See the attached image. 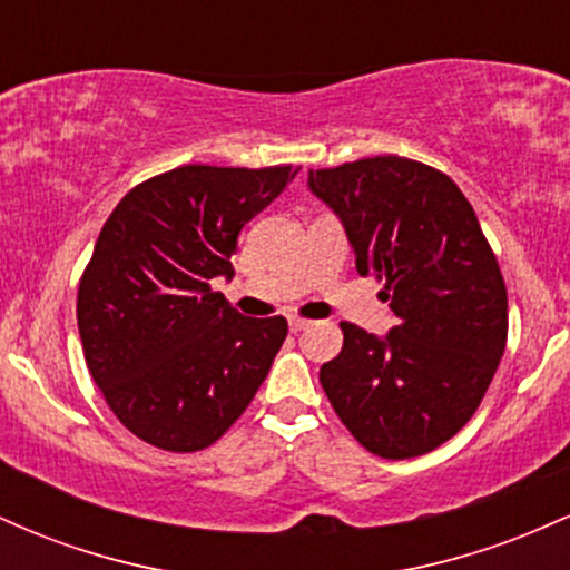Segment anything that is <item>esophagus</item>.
<instances>
[{
	"instance_id": "1",
	"label": "esophagus",
	"mask_w": 570,
	"mask_h": 570,
	"mask_svg": "<svg viewBox=\"0 0 570 570\" xmlns=\"http://www.w3.org/2000/svg\"><path fill=\"white\" fill-rule=\"evenodd\" d=\"M313 322L311 318H303V316H292L289 318V326H292V332H299V330H305V326H311Z\"/></svg>"
}]
</instances>
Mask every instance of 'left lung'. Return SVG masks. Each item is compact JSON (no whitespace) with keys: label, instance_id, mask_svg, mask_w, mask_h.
Instances as JSON below:
<instances>
[{"label":"left lung","instance_id":"obj_1","mask_svg":"<svg viewBox=\"0 0 570 570\" xmlns=\"http://www.w3.org/2000/svg\"><path fill=\"white\" fill-rule=\"evenodd\" d=\"M307 185L335 208L356 271L383 281L396 326L383 340L343 322V351L318 381L353 440L402 461L469 423L507 348L499 259L472 203L440 168L375 155L316 168Z\"/></svg>","mask_w":570,"mask_h":570}]
</instances>
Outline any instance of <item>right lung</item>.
Returning <instances> with one entry per match:
<instances>
[{
	"label": "right lung",
	"mask_w": 570,
	"mask_h": 570,
	"mask_svg": "<svg viewBox=\"0 0 570 570\" xmlns=\"http://www.w3.org/2000/svg\"><path fill=\"white\" fill-rule=\"evenodd\" d=\"M292 166H179L104 222L77 289L85 364L117 421L153 448L198 453L244 415L284 345V316L246 318L212 289L238 233Z\"/></svg>",
	"instance_id": "right-lung-1"
}]
</instances>
